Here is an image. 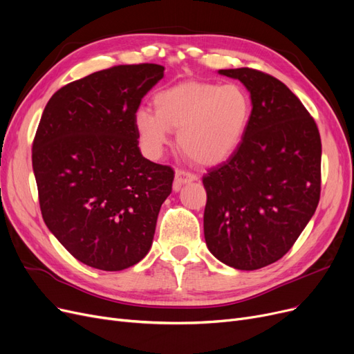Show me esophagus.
Wrapping results in <instances>:
<instances>
[{"mask_svg":"<svg viewBox=\"0 0 354 354\" xmlns=\"http://www.w3.org/2000/svg\"><path fill=\"white\" fill-rule=\"evenodd\" d=\"M196 180V175L191 174L188 171H180L178 169L175 174V180H174V191H179L182 188V185H185L188 182H194Z\"/></svg>","mask_w":354,"mask_h":354,"instance_id":"1","label":"esophagus"}]
</instances>
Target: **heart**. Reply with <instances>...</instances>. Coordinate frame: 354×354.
<instances>
[{
    "label": "heart",
    "instance_id": "obj_1",
    "mask_svg": "<svg viewBox=\"0 0 354 354\" xmlns=\"http://www.w3.org/2000/svg\"><path fill=\"white\" fill-rule=\"evenodd\" d=\"M155 111L142 106L134 127L143 150L159 158L178 130L179 147L201 165H218L240 146L252 115L248 92L236 84L188 81L160 89Z\"/></svg>",
    "mask_w": 354,
    "mask_h": 354
}]
</instances>
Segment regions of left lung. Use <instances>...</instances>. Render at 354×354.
I'll return each instance as SVG.
<instances>
[{
	"label": "left lung",
	"instance_id": "8db88e82",
	"mask_svg": "<svg viewBox=\"0 0 354 354\" xmlns=\"http://www.w3.org/2000/svg\"><path fill=\"white\" fill-rule=\"evenodd\" d=\"M218 73L248 88L253 109L237 150L203 178L204 236L220 262L256 270L285 256L317 209L319 131L279 80L250 68Z\"/></svg>",
	"mask_w": 354,
	"mask_h": 354
}]
</instances>
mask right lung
<instances>
[{
  "instance_id": "obj_1",
  "label": "right lung",
  "mask_w": 354,
  "mask_h": 354,
  "mask_svg": "<svg viewBox=\"0 0 354 354\" xmlns=\"http://www.w3.org/2000/svg\"><path fill=\"white\" fill-rule=\"evenodd\" d=\"M155 64L94 72L56 91L33 142L43 220L80 262L127 269L149 253L174 169L143 158L134 114L163 78Z\"/></svg>"
}]
</instances>
